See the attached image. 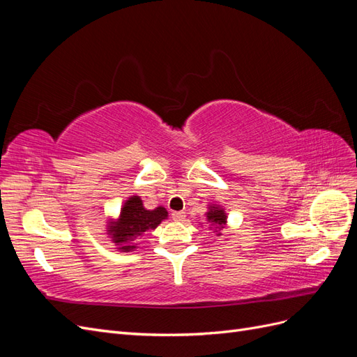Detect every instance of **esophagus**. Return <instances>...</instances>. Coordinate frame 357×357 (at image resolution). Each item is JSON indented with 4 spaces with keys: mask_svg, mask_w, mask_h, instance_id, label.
<instances>
[{
    "mask_svg": "<svg viewBox=\"0 0 357 357\" xmlns=\"http://www.w3.org/2000/svg\"><path fill=\"white\" fill-rule=\"evenodd\" d=\"M171 218H172V220H176V222H183L186 219V213L185 211H174L171 214Z\"/></svg>",
    "mask_w": 357,
    "mask_h": 357,
    "instance_id": "34e87169",
    "label": "esophagus"
}]
</instances>
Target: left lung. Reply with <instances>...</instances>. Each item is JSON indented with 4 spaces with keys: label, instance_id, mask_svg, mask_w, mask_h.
Masks as SVG:
<instances>
[{
    "label": "left lung",
    "instance_id": "1",
    "mask_svg": "<svg viewBox=\"0 0 357 357\" xmlns=\"http://www.w3.org/2000/svg\"><path fill=\"white\" fill-rule=\"evenodd\" d=\"M207 218H208V222H211L215 229H222L225 228V223H226V215L223 213V210H219V208H210V211L207 213ZM218 232V231H215Z\"/></svg>",
    "mask_w": 357,
    "mask_h": 357
}]
</instances>
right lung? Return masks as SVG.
<instances>
[{
    "label": "right lung",
    "mask_w": 357,
    "mask_h": 357,
    "mask_svg": "<svg viewBox=\"0 0 357 357\" xmlns=\"http://www.w3.org/2000/svg\"><path fill=\"white\" fill-rule=\"evenodd\" d=\"M168 215L164 207H158L155 210H146L143 202L138 197L129 198L121 213V219L110 226V235H113L114 243L122 245L125 252L132 250L134 238L143 235L149 229H155L156 226Z\"/></svg>",
    "instance_id": "add662e5"
}]
</instances>
